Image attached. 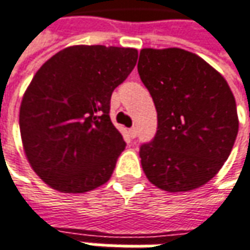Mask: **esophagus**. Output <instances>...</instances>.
<instances>
[{"mask_svg":"<svg viewBox=\"0 0 250 250\" xmlns=\"http://www.w3.org/2000/svg\"><path fill=\"white\" fill-rule=\"evenodd\" d=\"M137 134H138V130H137V127H135V125H132L131 128H130V135H131L132 138H135V137H137Z\"/></svg>","mask_w":250,"mask_h":250,"instance_id":"esophagus-1","label":"esophagus"}]
</instances>
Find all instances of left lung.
<instances>
[{
    "mask_svg": "<svg viewBox=\"0 0 250 250\" xmlns=\"http://www.w3.org/2000/svg\"><path fill=\"white\" fill-rule=\"evenodd\" d=\"M138 74L157 111L156 135L139 147L146 178L171 193L203 186L229 159L238 134L237 105L226 79L178 47L142 49Z\"/></svg>",
    "mask_w": 250,
    "mask_h": 250,
    "instance_id": "1",
    "label": "left lung"
}]
</instances>
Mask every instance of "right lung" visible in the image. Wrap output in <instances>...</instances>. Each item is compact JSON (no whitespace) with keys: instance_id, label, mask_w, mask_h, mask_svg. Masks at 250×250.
<instances>
[{"instance_id":"add662e5","label":"right lung","mask_w":250,"mask_h":250,"mask_svg":"<svg viewBox=\"0 0 250 250\" xmlns=\"http://www.w3.org/2000/svg\"><path fill=\"white\" fill-rule=\"evenodd\" d=\"M138 59L131 47L79 45L38 69L20 105L32 169L62 193H86L111 178L125 142L109 118L113 90Z\"/></svg>"}]
</instances>
